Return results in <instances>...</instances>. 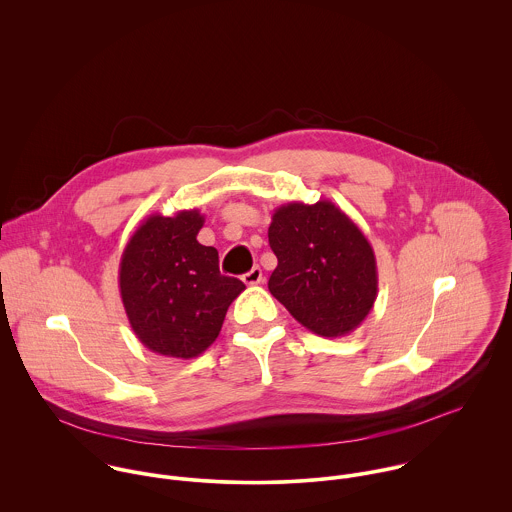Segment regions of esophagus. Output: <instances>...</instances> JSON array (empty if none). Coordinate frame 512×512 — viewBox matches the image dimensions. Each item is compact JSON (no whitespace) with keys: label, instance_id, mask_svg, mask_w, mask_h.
Segmentation results:
<instances>
[{"label":"esophagus","instance_id":"1","mask_svg":"<svg viewBox=\"0 0 512 512\" xmlns=\"http://www.w3.org/2000/svg\"><path fill=\"white\" fill-rule=\"evenodd\" d=\"M242 282H244L246 286H258V284H262V282H264L262 270H260L258 266H254L250 272H246V274L242 276Z\"/></svg>","mask_w":512,"mask_h":512}]
</instances>
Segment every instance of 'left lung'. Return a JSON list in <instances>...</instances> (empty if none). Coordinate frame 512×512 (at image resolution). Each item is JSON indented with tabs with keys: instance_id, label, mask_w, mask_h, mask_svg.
<instances>
[{
	"instance_id": "1",
	"label": "left lung",
	"mask_w": 512,
	"mask_h": 512,
	"mask_svg": "<svg viewBox=\"0 0 512 512\" xmlns=\"http://www.w3.org/2000/svg\"><path fill=\"white\" fill-rule=\"evenodd\" d=\"M278 266L268 290L305 329L343 337L370 313L378 293L376 258L363 230L331 201H293L268 228Z\"/></svg>"
}]
</instances>
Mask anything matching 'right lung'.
<instances>
[{"label":"right lung","instance_id":"right-lung-1","mask_svg":"<svg viewBox=\"0 0 512 512\" xmlns=\"http://www.w3.org/2000/svg\"><path fill=\"white\" fill-rule=\"evenodd\" d=\"M203 215L179 211L147 217L120 260V295L132 331L149 351L195 359L219 337L228 305L244 292L222 276L219 252L197 240Z\"/></svg>","mask_w":512,"mask_h":512}]
</instances>
